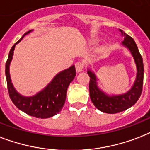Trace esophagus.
<instances>
[{
	"mask_svg": "<svg viewBox=\"0 0 150 150\" xmlns=\"http://www.w3.org/2000/svg\"><path fill=\"white\" fill-rule=\"evenodd\" d=\"M75 68H76V71L77 72L83 71V68H84V64L83 62L75 63Z\"/></svg>",
	"mask_w": 150,
	"mask_h": 150,
	"instance_id": "obj_1",
	"label": "esophagus"
}]
</instances>
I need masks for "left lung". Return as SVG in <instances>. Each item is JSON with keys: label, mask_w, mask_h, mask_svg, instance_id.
<instances>
[{"label": "left lung", "mask_w": 150, "mask_h": 150, "mask_svg": "<svg viewBox=\"0 0 150 150\" xmlns=\"http://www.w3.org/2000/svg\"><path fill=\"white\" fill-rule=\"evenodd\" d=\"M120 31L124 37L122 45L130 50L137 67L135 81L131 90L123 94L108 95L98 87L95 74L90 69H88L87 71L90 78L89 84L90 99L98 110L109 114L120 112L134 105L141 96L143 86V61L138 46L133 38L128 34H125L122 30H120Z\"/></svg>", "instance_id": "left-lung-1"}]
</instances>
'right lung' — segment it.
Segmentation results:
<instances>
[{"mask_svg": "<svg viewBox=\"0 0 150 150\" xmlns=\"http://www.w3.org/2000/svg\"><path fill=\"white\" fill-rule=\"evenodd\" d=\"M31 31L32 30L25 33L21 38L11 47L9 52L5 64L8 90L11 101L23 112L36 118H50L60 112L63 106L64 105L67 87L75 77L76 71L74 65L60 71L52 79L46 87L34 96L25 97L18 93L11 83L9 66L12 60L16 45L18 44L25 35Z\"/></svg>", "mask_w": 150, "mask_h": 150, "instance_id": "obj_1", "label": "right lung"}]
</instances>
